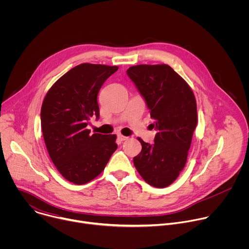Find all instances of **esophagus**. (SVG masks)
<instances>
[{
	"label": "esophagus",
	"mask_w": 249,
	"mask_h": 249,
	"mask_svg": "<svg viewBox=\"0 0 249 249\" xmlns=\"http://www.w3.org/2000/svg\"><path fill=\"white\" fill-rule=\"evenodd\" d=\"M117 138H118V140H119V141H125V140H127V139H128V137H125V136L121 135V134H119V135L117 136Z\"/></svg>",
	"instance_id": "obj_1"
}]
</instances>
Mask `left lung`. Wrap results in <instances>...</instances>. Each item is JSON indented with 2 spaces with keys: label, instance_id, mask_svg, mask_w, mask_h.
Wrapping results in <instances>:
<instances>
[{
  "label": "left lung",
  "instance_id": "1",
  "mask_svg": "<svg viewBox=\"0 0 249 249\" xmlns=\"http://www.w3.org/2000/svg\"><path fill=\"white\" fill-rule=\"evenodd\" d=\"M127 75L144 97L158 131L153 145L138 138L142 151L133 159L134 165L147 183L164 188L185 166L197 125L196 99L168 65L132 66Z\"/></svg>",
  "mask_w": 249,
  "mask_h": 249
}]
</instances>
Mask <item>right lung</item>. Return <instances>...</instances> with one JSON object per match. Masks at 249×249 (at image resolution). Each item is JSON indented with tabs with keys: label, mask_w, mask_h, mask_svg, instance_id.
Here are the masks:
<instances>
[{
	"label": "right lung",
	"mask_w": 249,
	"mask_h": 249,
	"mask_svg": "<svg viewBox=\"0 0 249 249\" xmlns=\"http://www.w3.org/2000/svg\"><path fill=\"white\" fill-rule=\"evenodd\" d=\"M117 66L84 63L71 69L48 90L41 107V129L51 160L63 177L78 185L94 179L117 149L116 135L90 134L99 118L97 94Z\"/></svg>",
	"instance_id": "right-lung-1"
}]
</instances>
